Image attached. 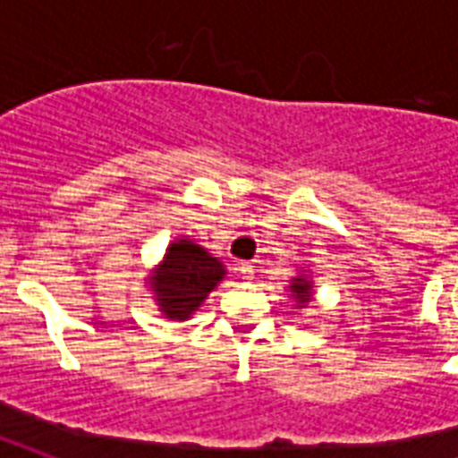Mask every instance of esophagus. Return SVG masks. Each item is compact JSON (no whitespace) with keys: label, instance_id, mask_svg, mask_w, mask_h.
Listing matches in <instances>:
<instances>
[{"label":"esophagus","instance_id":"obj_1","mask_svg":"<svg viewBox=\"0 0 458 458\" xmlns=\"http://www.w3.org/2000/svg\"><path fill=\"white\" fill-rule=\"evenodd\" d=\"M240 273H242L244 280H251V278H254V266L242 264V266H240Z\"/></svg>","mask_w":458,"mask_h":458}]
</instances>
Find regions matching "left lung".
<instances>
[{"mask_svg":"<svg viewBox=\"0 0 458 458\" xmlns=\"http://www.w3.org/2000/svg\"><path fill=\"white\" fill-rule=\"evenodd\" d=\"M290 293L297 300V304L306 306L311 301V283L306 276H300V278H293V285H290Z\"/></svg>","mask_w":458,"mask_h":458,"instance_id":"8db88e82","label":"left lung"}]
</instances>
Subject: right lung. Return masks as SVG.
Returning a JSON list of instances; mask_svg holds the SVG:
<instances>
[{
	"instance_id": "right-lung-1",
	"label": "right lung",
	"mask_w": 458,
	"mask_h": 458,
	"mask_svg": "<svg viewBox=\"0 0 458 458\" xmlns=\"http://www.w3.org/2000/svg\"><path fill=\"white\" fill-rule=\"evenodd\" d=\"M225 276L216 257L192 240L180 237L165 250L164 261L149 278L157 304L165 318L187 320Z\"/></svg>"
}]
</instances>
